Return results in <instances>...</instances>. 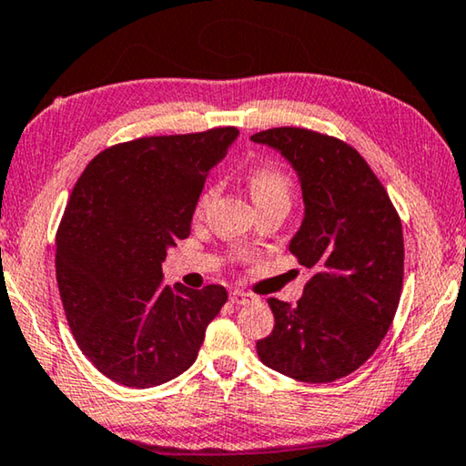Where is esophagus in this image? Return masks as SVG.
I'll return each instance as SVG.
<instances>
[{"instance_id":"34e87169","label":"esophagus","mask_w":466,"mask_h":466,"mask_svg":"<svg viewBox=\"0 0 466 466\" xmlns=\"http://www.w3.org/2000/svg\"><path fill=\"white\" fill-rule=\"evenodd\" d=\"M228 299H231V302H233L235 306H241V304L252 302L254 296H252V293H246V291H241V289H235V291H231V296H228Z\"/></svg>"}]
</instances>
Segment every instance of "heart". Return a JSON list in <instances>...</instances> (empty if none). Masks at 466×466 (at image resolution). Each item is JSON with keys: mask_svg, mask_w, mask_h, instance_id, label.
Returning <instances> with one entry per match:
<instances>
[{"mask_svg": "<svg viewBox=\"0 0 466 466\" xmlns=\"http://www.w3.org/2000/svg\"><path fill=\"white\" fill-rule=\"evenodd\" d=\"M291 189L293 187H291L289 177L285 175L281 168H275V167L256 170L252 178H249V191H252L254 202L256 199H273V198L289 202ZM212 196H214L212 189L204 191V196L199 198V208H204Z\"/></svg>", "mask_w": 466, "mask_h": 466, "instance_id": "1", "label": "heart"}]
</instances>
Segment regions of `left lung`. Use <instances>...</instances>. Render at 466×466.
I'll use <instances>...</instances> for the list:
<instances>
[{
  "label": "left lung",
  "instance_id": "1",
  "mask_svg": "<svg viewBox=\"0 0 466 466\" xmlns=\"http://www.w3.org/2000/svg\"><path fill=\"white\" fill-rule=\"evenodd\" d=\"M296 170L302 225L289 252L312 268L296 306L268 298L275 329L260 360L306 383H329L367 362L396 314L404 275L402 223L388 191L348 143L308 128L252 135Z\"/></svg>",
  "mask_w": 466,
  "mask_h": 466
}]
</instances>
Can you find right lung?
I'll return each mask as SVG.
<instances>
[{"label": "right lung", "mask_w": 466, "mask_h": 466, "mask_svg": "<svg viewBox=\"0 0 466 466\" xmlns=\"http://www.w3.org/2000/svg\"><path fill=\"white\" fill-rule=\"evenodd\" d=\"M238 135L223 127L120 143L76 181L56 277L78 348L112 381L143 390L181 375L227 302L223 285H164L162 262L189 235L206 177Z\"/></svg>", "instance_id": "1"}]
</instances>
